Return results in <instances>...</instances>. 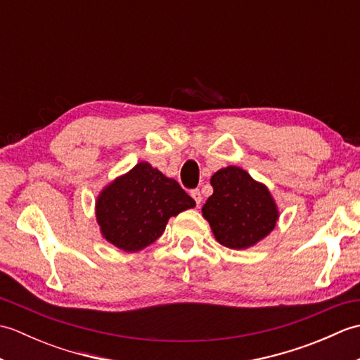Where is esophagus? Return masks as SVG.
<instances>
[{
    "instance_id": "1",
    "label": "esophagus",
    "mask_w": 360,
    "mask_h": 360,
    "mask_svg": "<svg viewBox=\"0 0 360 360\" xmlns=\"http://www.w3.org/2000/svg\"><path fill=\"white\" fill-rule=\"evenodd\" d=\"M193 196V200H195V202L200 205L201 204V201H202V196H201V192H200V188H193L192 190V193H190Z\"/></svg>"
}]
</instances>
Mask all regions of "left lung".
<instances>
[{"label": "left lung", "instance_id": "obj_1", "mask_svg": "<svg viewBox=\"0 0 360 360\" xmlns=\"http://www.w3.org/2000/svg\"><path fill=\"white\" fill-rule=\"evenodd\" d=\"M213 195L202 205L219 244L246 249L271 233L278 219L277 205L263 184L240 167H227L212 176Z\"/></svg>", "mask_w": 360, "mask_h": 360}]
</instances>
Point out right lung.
Listing matches in <instances>:
<instances>
[{"label": "right lung", "mask_w": 360, "mask_h": 360, "mask_svg": "<svg viewBox=\"0 0 360 360\" xmlns=\"http://www.w3.org/2000/svg\"><path fill=\"white\" fill-rule=\"evenodd\" d=\"M195 205L174 179L141 162L103 190L96 212L105 238L122 250L136 252L162 235L168 218Z\"/></svg>", "instance_id": "1"}]
</instances>
